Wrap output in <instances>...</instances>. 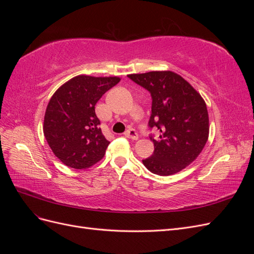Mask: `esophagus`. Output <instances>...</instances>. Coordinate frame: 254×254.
Returning <instances> with one entry per match:
<instances>
[{
  "label": "esophagus",
  "mask_w": 254,
  "mask_h": 254,
  "mask_svg": "<svg viewBox=\"0 0 254 254\" xmlns=\"http://www.w3.org/2000/svg\"><path fill=\"white\" fill-rule=\"evenodd\" d=\"M124 135L128 139H131V140H137L139 139V135H137L136 131L134 129H128L127 131L124 133Z\"/></svg>",
  "instance_id": "34e87169"
}]
</instances>
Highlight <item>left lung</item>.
Returning <instances> with one entry per match:
<instances>
[{
    "instance_id": "obj_1",
    "label": "left lung",
    "mask_w": 254,
    "mask_h": 254,
    "mask_svg": "<svg viewBox=\"0 0 254 254\" xmlns=\"http://www.w3.org/2000/svg\"><path fill=\"white\" fill-rule=\"evenodd\" d=\"M128 77L148 90L152 98L149 127L160 130L153 155L143 160L151 173L170 176L179 173L200 155L209 139V113L201 95L180 75L172 71L129 74Z\"/></svg>"
}]
</instances>
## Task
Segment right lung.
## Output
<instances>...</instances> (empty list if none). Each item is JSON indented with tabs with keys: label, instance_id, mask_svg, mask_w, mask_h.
Returning a JSON list of instances; mask_svg holds the SVG:
<instances>
[{
	"label": "right lung",
	"instance_id": "obj_1",
	"mask_svg": "<svg viewBox=\"0 0 254 254\" xmlns=\"http://www.w3.org/2000/svg\"><path fill=\"white\" fill-rule=\"evenodd\" d=\"M121 80L118 76L78 75L64 82L51 97L43 121V133L61 162L84 170L101 161L109 141L99 128L95 105Z\"/></svg>",
	"mask_w": 254,
	"mask_h": 254
}]
</instances>
